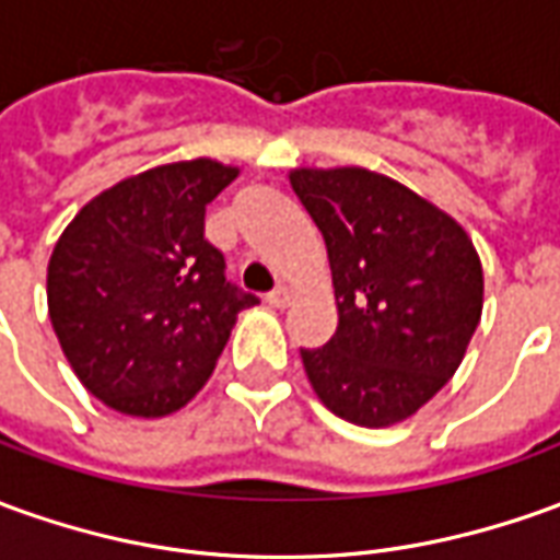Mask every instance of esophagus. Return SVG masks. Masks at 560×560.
Segmentation results:
<instances>
[{"instance_id":"esophagus-1","label":"esophagus","mask_w":560,"mask_h":560,"mask_svg":"<svg viewBox=\"0 0 560 560\" xmlns=\"http://www.w3.org/2000/svg\"><path fill=\"white\" fill-rule=\"evenodd\" d=\"M289 302H292V295H289L287 287H277L273 292H268V304L271 307H287Z\"/></svg>"}]
</instances>
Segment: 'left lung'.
<instances>
[{
  "instance_id": "8db88e82",
  "label": "left lung",
  "mask_w": 560,
  "mask_h": 560,
  "mask_svg": "<svg viewBox=\"0 0 560 560\" xmlns=\"http://www.w3.org/2000/svg\"><path fill=\"white\" fill-rule=\"evenodd\" d=\"M292 191L326 241L338 329L302 350L319 402L357 427L411 418L448 384L481 319L476 246L445 210L362 167H299Z\"/></svg>"
}]
</instances>
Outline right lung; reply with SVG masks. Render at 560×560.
I'll return each instance as SVG.
<instances>
[{
	"mask_svg": "<svg viewBox=\"0 0 560 560\" xmlns=\"http://www.w3.org/2000/svg\"><path fill=\"white\" fill-rule=\"evenodd\" d=\"M237 179L210 158L121 179L60 234L48 261V314L72 372L130 418H164L213 375L253 292L225 280L203 241L207 203Z\"/></svg>",
	"mask_w": 560,
	"mask_h": 560,
	"instance_id": "add662e5",
	"label": "right lung"
}]
</instances>
